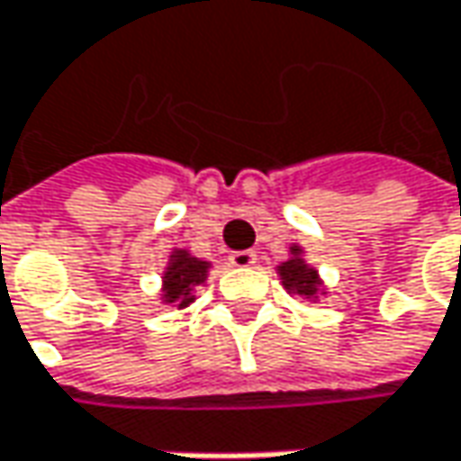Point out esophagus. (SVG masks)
<instances>
[{
    "label": "esophagus",
    "mask_w": 461,
    "mask_h": 461,
    "mask_svg": "<svg viewBox=\"0 0 461 461\" xmlns=\"http://www.w3.org/2000/svg\"><path fill=\"white\" fill-rule=\"evenodd\" d=\"M230 263L234 268H250L258 263V256L253 250H234L230 256Z\"/></svg>",
    "instance_id": "esophagus-1"
}]
</instances>
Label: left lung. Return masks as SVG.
<instances>
[{"instance_id":"left-lung-1","label":"left lung","mask_w":461,"mask_h":461,"mask_svg":"<svg viewBox=\"0 0 461 461\" xmlns=\"http://www.w3.org/2000/svg\"><path fill=\"white\" fill-rule=\"evenodd\" d=\"M276 271H279L282 285H285L289 294H300V297H305L311 303L318 300V294H326L321 289L323 282H321L318 271L303 258V248L300 245H292L289 248V258H286L282 266H276Z\"/></svg>"}]
</instances>
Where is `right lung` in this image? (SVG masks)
I'll list each match as a JSON object with an SVG mask.
<instances>
[{
	"mask_svg": "<svg viewBox=\"0 0 461 461\" xmlns=\"http://www.w3.org/2000/svg\"><path fill=\"white\" fill-rule=\"evenodd\" d=\"M208 260L190 256L187 250H172L169 263L161 274V303L175 305L179 311L187 308L195 300V286L208 279Z\"/></svg>",
	"mask_w": 461,
	"mask_h": 461,
	"instance_id": "1",
	"label": "right lung"
}]
</instances>
